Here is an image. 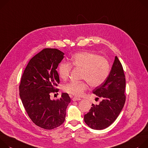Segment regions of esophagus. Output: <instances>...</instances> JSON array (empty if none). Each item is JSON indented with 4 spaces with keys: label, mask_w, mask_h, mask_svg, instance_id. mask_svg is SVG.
<instances>
[{
    "label": "esophagus",
    "mask_w": 148,
    "mask_h": 148,
    "mask_svg": "<svg viewBox=\"0 0 148 148\" xmlns=\"http://www.w3.org/2000/svg\"><path fill=\"white\" fill-rule=\"evenodd\" d=\"M80 100H81L80 98H78V97H73L72 98L73 101H80Z\"/></svg>",
    "instance_id": "1"
}]
</instances>
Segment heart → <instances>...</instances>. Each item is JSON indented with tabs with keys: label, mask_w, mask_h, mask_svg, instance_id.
I'll return each mask as SVG.
<instances>
[{
	"label": "heart",
	"mask_w": 148,
	"mask_h": 148,
	"mask_svg": "<svg viewBox=\"0 0 148 148\" xmlns=\"http://www.w3.org/2000/svg\"><path fill=\"white\" fill-rule=\"evenodd\" d=\"M72 65L82 69L81 77L85 80L70 82L64 85V90L77 96H81L88 89V83L92 87H97L103 84L110 71V63L105 58L90 52H80L72 57L71 63L62 62L59 64L58 73L62 79H68Z\"/></svg>",
	"instance_id": "b5f03b06"
}]
</instances>
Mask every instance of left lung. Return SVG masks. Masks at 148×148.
<instances>
[{"label":"left lung","instance_id":"8db88e82","mask_svg":"<svg viewBox=\"0 0 148 148\" xmlns=\"http://www.w3.org/2000/svg\"><path fill=\"white\" fill-rule=\"evenodd\" d=\"M125 76L122 65L115 56L110 73L101 85L93 93L102 99L99 105L92 104L85 114V122L92 129H104L116 119L125 103Z\"/></svg>","mask_w":148,"mask_h":148}]
</instances>
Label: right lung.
Masks as SVG:
<instances>
[{
	"mask_svg": "<svg viewBox=\"0 0 148 148\" xmlns=\"http://www.w3.org/2000/svg\"><path fill=\"white\" fill-rule=\"evenodd\" d=\"M57 49L46 48L33 57L22 75L19 95L23 106L35 125L51 130L64 121L66 109L71 102L66 93L56 101L50 99V93L57 92L59 84L56 69L64 58Z\"/></svg>",
	"mask_w": 148,
	"mask_h": 148,
	"instance_id": "right-lung-1",
	"label": "right lung"
}]
</instances>
